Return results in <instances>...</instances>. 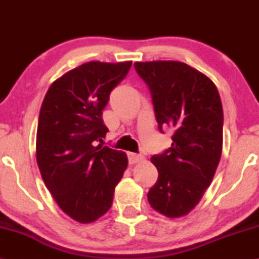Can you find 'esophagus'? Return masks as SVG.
<instances>
[{
  "label": "esophagus",
  "mask_w": 259,
  "mask_h": 259,
  "mask_svg": "<svg viewBox=\"0 0 259 259\" xmlns=\"http://www.w3.org/2000/svg\"><path fill=\"white\" fill-rule=\"evenodd\" d=\"M128 159L130 164H135L138 163V162H142L145 157L140 154H136V153H128Z\"/></svg>",
  "instance_id": "esophagus-1"
}]
</instances>
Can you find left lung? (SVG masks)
<instances>
[{"label":"left lung","instance_id":"1","mask_svg":"<svg viewBox=\"0 0 259 259\" xmlns=\"http://www.w3.org/2000/svg\"><path fill=\"white\" fill-rule=\"evenodd\" d=\"M151 91L159 130L172 131L171 147L152 156L159 178L147 194L169 218L185 216L212 182L223 148V106L214 83L198 69L172 60L136 61Z\"/></svg>","mask_w":259,"mask_h":259}]
</instances>
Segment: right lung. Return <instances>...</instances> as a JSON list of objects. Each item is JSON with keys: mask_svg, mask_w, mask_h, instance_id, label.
Wrapping results in <instances>:
<instances>
[{"mask_svg": "<svg viewBox=\"0 0 259 259\" xmlns=\"http://www.w3.org/2000/svg\"><path fill=\"white\" fill-rule=\"evenodd\" d=\"M133 61H89L52 83L43 99L36 161L48 190L74 221L88 224L106 213L128 165L122 151L103 146V109Z\"/></svg>", "mask_w": 259, "mask_h": 259, "instance_id": "right-lung-1", "label": "right lung"}]
</instances>
